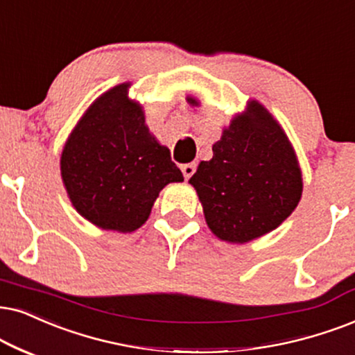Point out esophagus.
<instances>
[{"label": "esophagus", "mask_w": 355, "mask_h": 355, "mask_svg": "<svg viewBox=\"0 0 355 355\" xmlns=\"http://www.w3.org/2000/svg\"><path fill=\"white\" fill-rule=\"evenodd\" d=\"M195 170H196V164L195 162L182 165V172H183V177H185V178H190L191 175L195 173Z\"/></svg>", "instance_id": "1"}]
</instances>
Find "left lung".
Masks as SVG:
<instances>
[{"label":"left lung","instance_id":"left-lung-1","mask_svg":"<svg viewBox=\"0 0 355 355\" xmlns=\"http://www.w3.org/2000/svg\"><path fill=\"white\" fill-rule=\"evenodd\" d=\"M198 105L193 98L188 100ZM209 230L227 242H248L285 221L302 198V172L288 139L257 101L237 116L213 159L190 178Z\"/></svg>","mask_w":355,"mask_h":355}]
</instances>
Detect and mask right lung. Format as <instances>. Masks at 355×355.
I'll return each instance as SVG.
<instances>
[{
    "mask_svg": "<svg viewBox=\"0 0 355 355\" xmlns=\"http://www.w3.org/2000/svg\"><path fill=\"white\" fill-rule=\"evenodd\" d=\"M125 89L119 85L93 103L67 141L60 170L82 216L103 230L131 232L147 221L159 191L183 175Z\"/></svg>",
    "mask_w": 355,
    "mask_h": 355,
    "instance_id": "right-lung-1",
    "label": "right lung"
}]
</instances>
